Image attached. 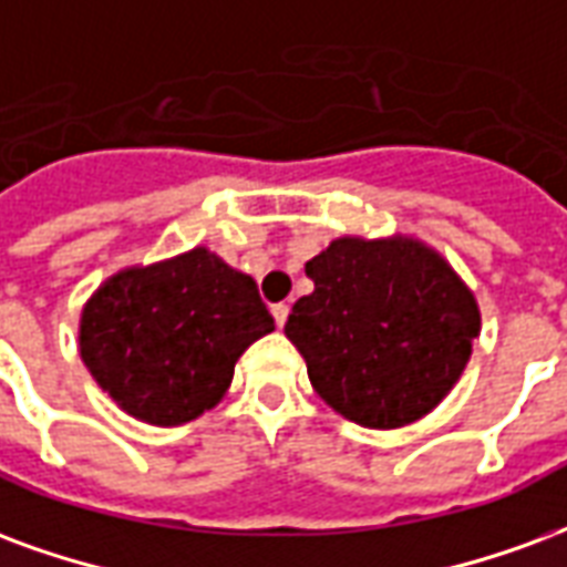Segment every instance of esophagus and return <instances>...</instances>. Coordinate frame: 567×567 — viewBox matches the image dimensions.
Returning a JSON list of instances; mask_svg holds the SVG:
<instances>
[{
	"label": "esophagus",
	"instance_id": "34e87169",
	"mask_svg": "<svg viewBox=\"0 0 567 567\" xmlns=\"http://www.w3.org/2000/svg\"><path fill=\"white\" fill-rule=\"evenodd\" d=\"M270 312H272V318H276V324L285 327V321H288V306H285V303H276V306H272V309H270Z\"/></svg>",
	"mask_w": 567,
	"mask_h": 567
}]
</instances>
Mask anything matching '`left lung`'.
Segmentation results:
<instances>
[{
    "mask_svg": "<svg viewBox=\"0 0 567 567\" xmlns=\"http://www.w3.org/2000/svg\"><path fill=\"white\" fill-rule=\"evenodd\" d=\"M306 276L285 337L303 354L318 396L369 430L430 414L472 358L481 312L447 261L409 237H339Z\"/></svg>",
    "mask_w": 567,
    "mask_h": 567,
    "instance_id": "8db88e82",
    "label": "left lung"
}]
</instances>
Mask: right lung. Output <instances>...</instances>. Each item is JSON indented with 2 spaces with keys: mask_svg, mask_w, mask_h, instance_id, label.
I'll list each match as a JSON object with an SVG mask.
<instances>
[{
  "mask_svg": "<svg viewBox=\"0 0 567 567\" xmlns=\"http://www.w3.org/2000/svg\"><path fill=\"white\" fill-rule=\"evenodd\" d=\"M270 330L255 279L192 249L111 276L83 306L81 358L123 412L179 426L225 396L234 363Z\"/></svg>",
  "mask_w": 567,
  "mask_h": 567,
  "instance_id": "add662e5",
  "label": "right lung"
}]
</instances>
